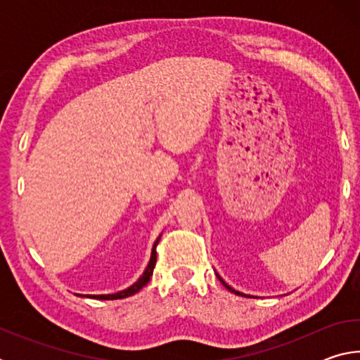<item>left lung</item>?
<instances>
[{
	"label": "left lung",
	"mask_w": 360,
	"mask_h": 360,
	"mask_svg": "<svg viewBox=\"0 0 360 360\" xmlns=\"http://www.w3.org/2000/svg\"><path fill=\"white\" fill-rule=\"evenodd\" d=\"M217 278H219V276H217ZM219 279H221V278H219ZM221 283H222V284L225 285V288H227L229 290H231V292H235V294H236V295H243V294H240V292H236V290H233V289H231V288H230V285H227V284H225V283L222 281V279H221Z\"/></svg>",
	"instance_id": "obj_1"
}]
</instances>
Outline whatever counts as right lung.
<instances>
[{
    "mask_svg": "<svg viewBox=\"0 0 360 360\" xmlns=\"http://www.w3.org/2000/svg\"><path fill=\"white\" fill-rule=\"evenodd\" d=\"M158 240H160V236H158L157 241L154 243V248H152V255H150V260H149V265L148 268H146L143 276L138 279V281L130 285L129 289L122 290V292H117V294H112V295H90L92 298H98V300H117V298H125V297H130L133 294H136V292L141 290L146 284L149 283V279L152 276V271H154V266H155V262H157V251L155 248L158 245Z\"/></svg>",
    "mask_w": 360,
    "mask_h": 360,
    "instance_id": "1",
    "label": "right lung"
}]
</instances>
